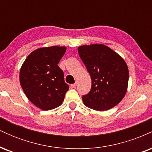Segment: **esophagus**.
<instances>
[{"label":"esophagus","mask_w":152,"mask_h":152,"mask_svg":"<svg viewBox=\"0 0 152 152\" xmlns=\"http://www.w3.org/2000/svg\"><path fill=\"white\" fill-rule=\"evenodd\" d=\"M71 87H72L73 88H75L76 87V83H73V84H71Z\"/></svg>","instance_id":"1"}]
</instances>
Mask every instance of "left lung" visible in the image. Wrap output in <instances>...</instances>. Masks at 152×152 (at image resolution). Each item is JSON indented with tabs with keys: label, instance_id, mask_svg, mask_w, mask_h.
Listing matches in <instances>:
<instances>
[{
	"label": "left lung",
	"instance_id": "8db88e82",
	"mask_svg": "<svg viewBox=\"0 0 152 152\" xmlns=\"http://www.w3.org/2000/svg\"><path fill=\"white\" fill-rule=\"evenodd\" d=\"M78 51L91 78L90 92L82 96L84 105L100 111L114 107L126 93L129 69L126 62L103 44L81 46Z\"/></svg>",
	"mask_w": 152,
	"mask_h": 152
}]
</instances>
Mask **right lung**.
<instances>
[{
    "mask_svg": "<svg viewBox=\"0 0 152 152\" xmlns=\"http://www.w3.org/2000/svg\"><path fill=\"white\" fill-rule=\"evenodd\" d=\"M64 46L40 48L28 56L20 70V83L27 98L43 111L59 106L69 85L58 66L64 55Z\"/></svg>",
    "mask_w": 152,
    "mask_h": 152,
    "instance_id": "right-lung-1",
    "label": "right lung"
}]
</instances>
